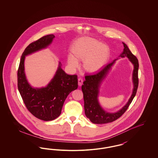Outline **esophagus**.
Wrapping results in <instances>:
<instances>
[{"mask_svg": "<svg viewBox=\"0 0 158 158\" xmlns=\"http://www.w3.org/2000/svg\"><path fill=\"white\" fill-rule=\"evenodd\" d=\"M83 79L82 78H79L78 79V85L79 86H82V85L83 83Z\"/></svg>", "mask_w": 158, "mask_h": 158, "instance_id": "34e87169", "label": "esophagus"}]
</instances>
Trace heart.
I'll list each match as a JSON object with an SVG mask.
<instances>
[{
	"instance_id": "heart-1",
	"label": "heart",
	"mask_w": 158,
	"mask_h": 158,
	"mask_svg": "<svg viewBox=\"0 0 158 158\" xmlns=\"http://www.w3.org/2000/svg\"><path fill=\"white\" fill-rule=\"evenodd\" d=\"M73 54L69 53L68 62L70 67L76 69L79 66V60H83L85 70L94 73L105 65L110 56V49L105 44L90 37L79 39L73 46Z\"/></svg>"
}]
</instances>
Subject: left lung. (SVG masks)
Returning <instances> with one entry per match:
<instances>
[{"mask_svg": "<svg viewBox=\"0 0 158 158\" xmlns=\"http://www.w3.org/2000/svg\"><path fill=\"white\" fill-rule=\"evenodd\" d=\"M123 43L124 48L123 53L121 54L120 57H127L129 60L134 65V70L133 72L134 88L132 95L126 105L124 106L120 111L117 113H107L103 110L99 104L98 97L101 83L108 73L116 60H114L111 63H108L105 66L101 68L97 73L93 75L85 76V81L83 82V85L82 86L85 113L86 117L94 124H105L111 123L117 120L126 111L136 94L139 85V61L137 57L129 50L127 45L124 43Z\"/></svg>", "mask_w": 158, "mask_h": 158, "instance_id": "obj_1", "label": "left lung"}]
</instances>
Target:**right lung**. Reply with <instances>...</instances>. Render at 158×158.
I'll use <instances>...</instances> for the list:
<instances>
[{
    "label": "right lung",
    "instance_id": "add662e5",
    "mask_svg": "<svg viewBox=\"0 0 158 158\" xmlns=\"http://www.w3.org/2000/svg\"><path fill=\"white\" fill-rule=\"evenodd\" d=\"M55 36L50 34L28 45L23 52L18 70V88L28 110L38 119L52 121L57 118L68 95L77 87V76L69 75L61 68V63L50 82L41 88H32L28 83L24 71L26 56L50 45Z\"/></svg>",
    "mask_w": 158,
    "mask_h": 158
}]
</instances>
